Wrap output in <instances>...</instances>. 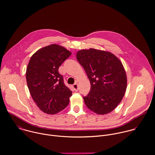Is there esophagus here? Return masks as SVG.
<instances>
[{"label": "esophagus", "instance_id": "obj_1", "mask_svg": "<svg viewBox=\"0 0 155 155\" xmlns=\"http://www.w3.org/2000/svg\"><path fill=\"white\" fill-rule=\"evenodd\" d=\"M73 89H74V90L75 91H78V90H79L78 84H76V83L74 84L73 85Z\"/></svg>", "mask_w": 155, "mask_h": 155}]
</instances>
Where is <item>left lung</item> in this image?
<instances>
[{
    "label": "left lung",
    "instance_id": "left-lung-1",
    "mask_svg": "<svg viewBox=\"0 0 155 155\" xmlns=\"http://www.w3.org/2000/svg\"><path fill=\"white\" fill-rule=\"evenodd\" d=\"M91 89L84 102L91 111L103 115L112 111L121 101L127 87V78L121 61L112 53L90 49L77 53Z\"/></svg>",
    "mask_w": 155,
    "mask_h": 155
}]
</instances>
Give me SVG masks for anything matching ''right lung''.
I'll return each instance as SVG.
<instances>
[{"label":"right lung","instance_id":"obj_1","mask_svg":"<svg viewBox=\"0 0 155 155\" xmlns=\"http://www.w3.org/2000/svg\"><path fill=\"white\" fill-rule=\"evenodd\" d=\"M71 54L62 46L52 45L37 51L29 60L27 85L34 101L46 114H57L69 103L72 92L64 84L58 69Z\"/></svg>","mask_w":155,"mask_h":155}]
</instances>
